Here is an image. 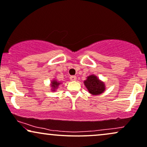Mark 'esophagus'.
Segmentation results:
<instances>
[{"mask_svg": "<svg viewBox=\"0 0 147 147\" xmlns=\"http://www.w3.org/2000/svg\"><path fill=\"white\" fill-rule=\"evenodd\" d=\"M70 80L71 81H76V76H70Z\"/></svg>", "mask_w": 147, "mask_h": 147, "instance_id": "obj_1", "label": "esophagus"}]
</instances>
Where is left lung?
Returning a JSON list of instances; mask_svg holds the SVG:
<instances>
[{
    "mask_svg": "<svg viewBox=\"0 0 147 147\" xmlns=\"http://www.w3.org/2000/svg\"><path fill=\"white\" fill-rule=\"evenodd\" d=\"M84 84L88 92L92 95H100L106 90L104 82L95 75L88 76L86 80L84 81Z\"/></svg>",
    "mask_w": 147,
    "mask_h": 147,
    "instance_id": "8db88e82",
    "label": "left lung"
}]
</instances>
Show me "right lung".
Here are the masks:
<instances>
[{"label": "right lung", "mask_w": 147, "mask_h": 147, "mask_svg": "<svg viewBox=\"0 0 147 147\" xmlns=\"http://www.w3.org/2000/svg\"><path fill=\"white\" fill-rule=\"evenodd\" d=\"M61 82H58V81L56 80H53L51 82V86H52V90H55L58 88L59 84H61Z\"/></svg>", "instance_id": "1"}]
</instances>
